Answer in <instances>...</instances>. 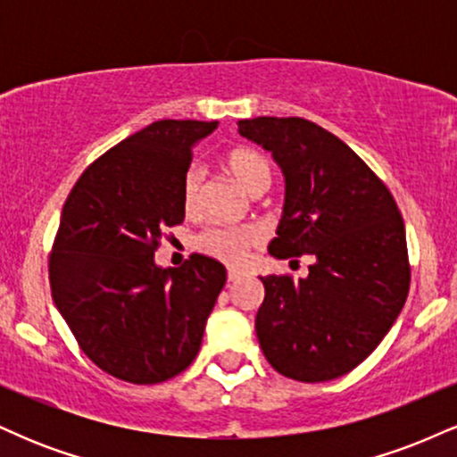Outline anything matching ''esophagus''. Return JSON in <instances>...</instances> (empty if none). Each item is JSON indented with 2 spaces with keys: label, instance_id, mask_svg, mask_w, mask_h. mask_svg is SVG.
<instances>
[{
  "label": "esophagus",
  "instance_id": "1",
  "mask_svg": "<svg viewBox=\"0 0 457 457\" xmlns=\"http://www.w3.org/2000/svg\"><path fill=\"white\" fill-rule=\"evenodd\" d=\"M240 277H243V272H240V270H236V269H229L228 270V279L229 281H238Z\"/></svg>",
  "mask_w": 457,
  "mask_h": 457
}]
</instances>
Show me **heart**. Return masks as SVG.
Masks as SVG:
<instances>
[{"instance_id":"obj_1","label":"heart","mask_w":457,"mask_h":457,"mask_svg":"<svg viewBox=\"0 0 457 457\" xmlns=\"http://www.w3.org/2000/svg\"><path fill=\"white\" fill-rule=\"evenodd\" d=\"M225 167L234 180L253 195L260 188L269 187L270 174L269 165L258 152L249 148H236L225 156ZM204 170L199 165H191L182 178V204L185 211L193 212L202 195ZM262 243V232L255 225H240V228H211L197 238V246L204 253L212 258L228 262V264H240L246 258V251Z\"/></svg>"}]
</instances>
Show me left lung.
Returning a JSON list of instances; mask_svg holds the SVG:
<instances>
[{"label":"left lung","instance_id":"obj_1","mask_svg":"<svg viewBox=\"0 0 457 457\" xmlns=\"http://www.w3.org/2000/svg\"><path fill=\"white\" fill-rule=\"evenodd\" d=\"M238 133L270 152L286 182L269 253L313 258L298 281L260 277L262 353L292 380L339 378L374 353L406 303L411 266L402 214L380 178L305 118L240 120Z\"/></svg>","mask_w":457,"mask_h":457}]
</instances>
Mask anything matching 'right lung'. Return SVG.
<instances>
[{"instance_id":"1","label":"right lung","mask_w":457,"mask_h":457,"mask_svg":"<svg viewBox=\"0 0 457 457\" xmlns=\"http://www.w3.org/2000/svg\"><path fill=\"white\" fill-rule=\"evenodd\" d=\"M217 124L152 122L94 161L62 208L51 295L83 353L120 380L156 385L185 371L228 279L199 253L180 269L154 262L162 229L185 219L193 145Z\"/></svg>"}]
</instances>
